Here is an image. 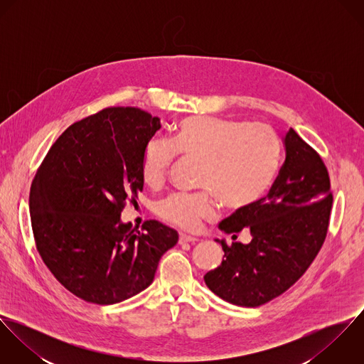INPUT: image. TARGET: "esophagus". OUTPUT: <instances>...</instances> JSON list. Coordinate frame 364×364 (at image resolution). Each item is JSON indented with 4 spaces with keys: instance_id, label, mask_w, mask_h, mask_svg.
<instances>
[{
    "instance_id": "esophagus-1",
    "label": "esophagus",
    "mask_w": 364,
    "mask_h": 364,
    "mask_svg": "<svg viewBox=\"0 0 364 364\" xmlns=\"http://www.w3.org/2000/svg\"><path fill=\"white\" fill-rule=\"evenodd\" d=\"M199 240L196 237H192V235H188V234H181L179 235V244H185V242H189V244H195L198 242Z\"/></svg>"
}]
</instances>
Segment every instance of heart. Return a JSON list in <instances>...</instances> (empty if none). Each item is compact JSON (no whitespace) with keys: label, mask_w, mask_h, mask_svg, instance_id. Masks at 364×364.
Masks as SVG:
<instances>
[{"label":"heart","mask_w":364,"mask_h":364,"mask_svg":"<svg viewBox=\"0 0 364 364\" xmlns=\"http://www.w3.org/2000/svg\"><path fill=\"white\" fill-rule=\"evenodd\" d=\"M179 156L203 162L199 195H171L158 203V215L181 228L196 230L215 217L218 200L231 211L255 206L272 188L282 159V143L266 124L247 120L191 116L182 119L171 143L154 139L147 143L143 181L150 188L164 185Z\"/></svg>","instance_id":"obj_1"}]
</instances>
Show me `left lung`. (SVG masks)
<instances>
[{"mask_svg": "<svg viewBox=\"0 0 364 364\" xmlns=\"http://www.w3.org/2000/svg\"><path fill=\"white\" fill-rule=\"evenodd\" d=\"M286 159L269 193L248 210L235 211L218 228L250 244L224 240V259L205 274L208 289L223 300L258 307L290 289L318 255L329 225L331 182L322 158L293 129L283 139Z\"/></svg>", "mask_w": 364, "mask_h": 364, "instance_id": "8db88e82", "label": "left lung"}]
</instances>
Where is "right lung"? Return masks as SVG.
Listing matches in <instances>:
<instances>
[{"label": "right lung", "mask_w": 364, "mask_h": 364, "mask_svg": "<svg viewBox=\"0 0 364 364\" xmlns=\"http://www.w3.org/2000/svg\"><path fill=\"white\" fill-rule=\"evenodd\" d=\"M159 117L106 107L71 124L53 144L31 186L36 248L74 296L116 304L147 289L178 232L156 220L140 231L122 223L126 200L143 191L141 162Z\"/></svg>", "instance_id": "1"}]
</instances>
